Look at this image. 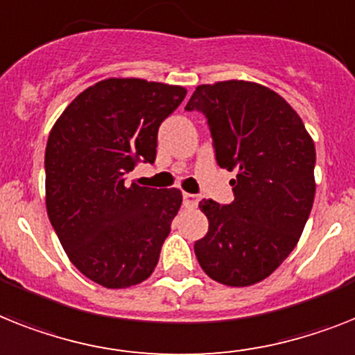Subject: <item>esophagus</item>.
Returning <instances> with one entry per match:
<instances>
[{
    "mask_svg": "<svg viewBox=\"0 0 355 355\" xmlns=\"http://www.w3.org/2000/svg\"><path fill=\"white\" fill-rule=\"evenodd\" d=\"M183 205L187 207V209H196V207L199 205V196L184 192V194H183Z\"/></svg>",
    "mask_w": 355,
    "mask_h": 355,
    "instance_id": "34e87169",
    "label": "esophagus"
}]
</instances>
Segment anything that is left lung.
<instances>
[{
  "label": "left lung",
  "mask_w": 355,
  "mask_h": 355,
  "mask_svg": "<svg viewBox=\"0 0 355 355\" xmlns=\"http://www.w3.org/2000/svg\"><path fill=\"white\" fill-rule=\"evenodd\" d=\"M184 110L207 118L214 156L236 171L234 201L203 199L209 232L194 243L199 265L218 283H259L300 241L315 194V146L295 110L250 81L201 85Z\"/></svg>",
  "instance_id": "8db88e82"
}]
</instances>
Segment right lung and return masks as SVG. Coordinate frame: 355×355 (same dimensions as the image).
Instances as JSON below:
<instances>
[{"instance_id":"right-lung-1","label":"right lung","mask_w":355,"mask_h":355,"mask_svg":"<svg viewBox=\"0 0 355 355\" xmlns=\"http://www.w3.org/2000/svg\"><path fill=\"white\" fill-rule=\"evenodd\" d=\"M187 96L183 87L105 79L79 94L45 150L46 212L72 265L107 288L150 276L181 207L178 189L127 183L154 163L157 130Z\"/></svg>"}]
</instances>
